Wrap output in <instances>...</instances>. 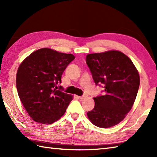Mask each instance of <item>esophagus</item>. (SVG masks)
<instances>
[{"label":"esophagus","instance_id":"1","mask_svg":"<svg viewBox=\"0 0 157 157\" xmlns=\"http://www.w3.org/2000/svg\"><path fill=\"white\" fill-rule=\"evenodd\" d=\"M85 98H86V95H83L82 96H79V98L80 99V100H83V99H84Z\"/></svg>","mask_w":157,"mask_h":157}]
</instances>
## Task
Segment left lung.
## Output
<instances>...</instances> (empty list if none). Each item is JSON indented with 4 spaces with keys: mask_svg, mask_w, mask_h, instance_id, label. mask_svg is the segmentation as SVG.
Returning <instances> with one entry per match:
<instances>
[{
    "mask_svg": "<svg viewBox=\"0 0 157 157\" xmlns=\"http://www.w3.org/2000/svg\"><path fill=\"white\" fill-rule=\"evenodd\" d=\"M86 64L96 86L105 88V94L94 98V107L87 113L89 119L102 128L118 124L131 110L138 94L137 69L128 56L117 51L89 54Z\"/></svg>",
    "mask_w": 157,
    "mask_h": 157,
    "instance_id": "left-lung-1",
    "label": "left lung"
}]
</instances>
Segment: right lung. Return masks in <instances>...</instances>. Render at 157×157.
<instances>
[{
  "label": "right lung",
  "mask_w": 157,
  "mask_h": 157,
  "mask_svg": "<svg viewBox=\"0 0 157 157\" xmlns=\"http://www.w3.org/2000/svg\"><path fill=\"white\" fill-rule=\"evenodd\" d=\"M72 54L41 48L32 52L19 65L16 77L19 97L26 111L35 121L51 124L65 113L72 101L63 92L61 76L73 61Z\"/></svg>",
  "instance_id": "obj_1"
}]
</instances>
